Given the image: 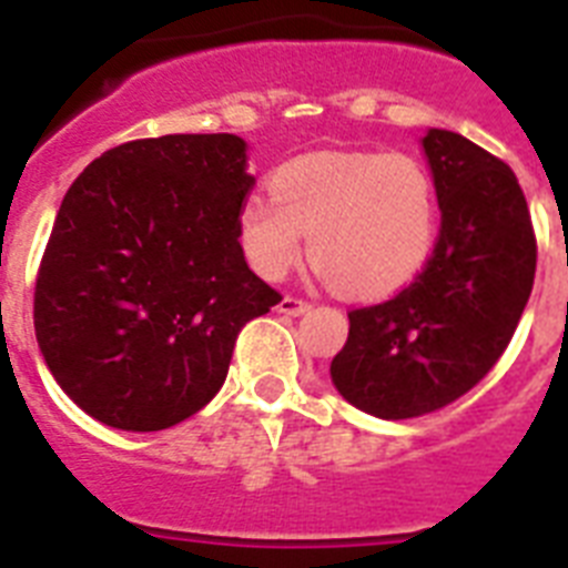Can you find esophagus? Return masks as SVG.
<instances>
[{
  "label": "esophagus",
  "mask_w": 568,
  "mask_h": 568,
  "mask_svg": "<svg viewBox=\"0 0 568 568\" xmlns=\"http://www.w3.org/2000/svg\"><path fill=\"white\" fill-rule=\"evenodd\" d=\"M312 306L306 301H301V297H283L280 301V306H276V312H283V315H292V318H297V315H306Z\"/></svg>",
  "instance_id": "obj_1"
}]
</instances>
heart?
I'll list each match as a JSON object with an SVG mask.
<instances>
[{
    "label": "heart",
    "instance_id": "b5f03b06",
    "mask_svg": "<svg viewBox=\"0 0 568 568\" xmlns=\"http://www.w3.org/2000/svg\"><path fill=\"white\" fill-rule=\"evenodd\" d=\"M250 267L283 280L310 235L315 267L347 297L377 301L422 274L439 241V194L406 153H318L271 173V194H247L235 217Z\"/></svg>",
    "mask_w": 568,
    "mask_h": 568
}]
</instances>
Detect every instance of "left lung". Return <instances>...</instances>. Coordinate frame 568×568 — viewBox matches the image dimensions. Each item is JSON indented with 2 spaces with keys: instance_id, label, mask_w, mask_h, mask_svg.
I'll return each mask as SVG.
<instances>
[{
  "instance_id": "8db88e82",
  "label": "left lung",
  "mask_w": 568,
  "mask_h": 568,
  "mask_svg": "<svg viewBox=\"0 0 568 568\" xmlns=\"http://www.w3.org/2000/svg\"><path fill=\"white\" fill-rule=\"evenodd\" d=\"M422 150L442 230L424 271L392 301L347 312L329 377L377 418H415L466 395L510 345L537 274V239L516 173L468 138L427 129Z\"/></svg>"
}]
</instances>
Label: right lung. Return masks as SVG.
<instances>
[{
	"instance_id": "1",
	"label": "right lung",
	"mask_w": 568,
	"mask_h": 568,
	"mask_svg": "<svg viewBox=\"0 0 568 568\" xmlns=\"http://www.w3.org/2000/svg\"><path fill=\"white\" fill-rule=\"evenodd\" d=\"M239 135H162L102 153L64 194L34 285L55 383L118 430H168L221 392L247 321L283 301L247 267Z\"/></svg>"
}]
</instances>
